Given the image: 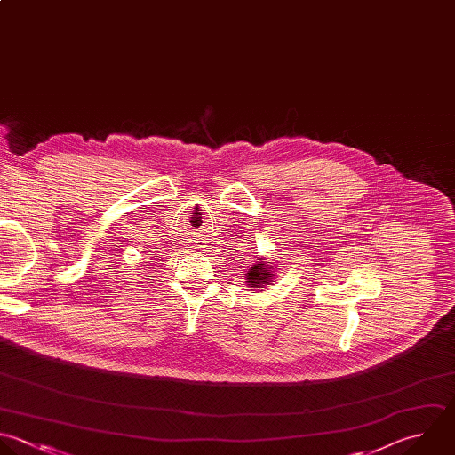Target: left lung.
Listing matches in <instances>:
<instances>
[{"instance_id": "8db88e82", "label": "left lung", "mask_w": 455, "mask_h": 455, "mask_svg": "<svg viewBox=\"0 0 455 455\" xmlns=\"http://www.w3.org/2000/svg\"><path fill=\"white\" fill-rule=\"evenodd\" d=\"M270 279H272V272L268 270V267L263 261L256 263L247 272V283L251 288H263V284H267Z\"/></svg>"}]
</instances>
